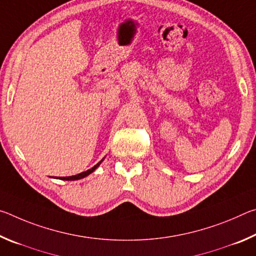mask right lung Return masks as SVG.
I'll return each mask as SVG.
<instances>
[{"label":"right lung","instance_id":"add662e5","mask_svg":"<svg viewBox=\"0 0 256 256\" xmlns=\"http://www.w3.org/2000/svg\"><path fill=\"white\" fill-rule=\"evenodd\" d=\"M104 159H105V158H102V159L100 160V162H99L97 164H94V166L92 168H90V170H86V172H80V174L73 175V176H66V177H56V178H60V180H76L84 178L86 176L90 175V174H92V172H94V170H97V168L99 167V164H100L104 162Z\"/></svg>","mask_w":256,"mask_h":256}]
</instances>
